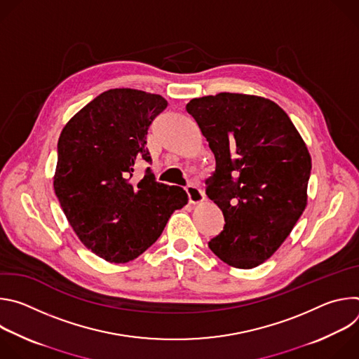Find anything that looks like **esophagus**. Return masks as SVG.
I'll return each mask as SVG.
<instances>
[{
    "label": "esophagus",
    "mask_w": 359,
    "mask_h": 359,
    "mask_svg": "<svg viewBox=\"0 0 359 359\" xmlns=\"http://www.w3.org/2000/svg\"><path fill=\"white\" fill-rule=\"evenodd\" d=\"M186 193H187L189 203H191V204H197V203H200V201L204 200L203 191H201L198 187L193 186V184H189V186L186 187Z\"/></svg>",
    "instance_id": "34e87169"
}]
</instances>
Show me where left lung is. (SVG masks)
Returning a JSON list of instances; mask_svg holds the SVG:
<instances>
[{
  "label": "left lung",
  "instance_id": "left-lung-1",
  "mask_svg": "<svg viewBox=\"0 0 359 359\" xmlns=\"http://www.w3.org/2000/svg\"><path fill=\"white\" fill-rule=\"evenodd\" d=\"M186 111L216 159L206 194L223 212L224 227L209 247L229 266L257 267L306 206L309 149L288 115L266 97L222 92L191 99Z\"/></svg>",
  "mask_w": 359,
  "mask_h": 359
}]
</instances>
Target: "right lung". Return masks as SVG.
I'll use <instances>...</instances> for the list:
<instances>
[{
	"instance_id": "obj_1",
	"label": "right lung",
	"mask_w": 359,
	"mask_h": 359,
	"mask_svg": "<svg viewBox=\"0 0 359 359\" xmlns=\"http://www.w3.org/2000/svg\"><path fill=\"white\" fill-rule=\"evenodd\" d=\"M168 107L161 95L109 89L83 107L58 140L55 194L79 240L100 259L128 263L155 243L175 210L187 203L182 187L156 182L146 135Z\"/></svg>"
}]
</instances>
